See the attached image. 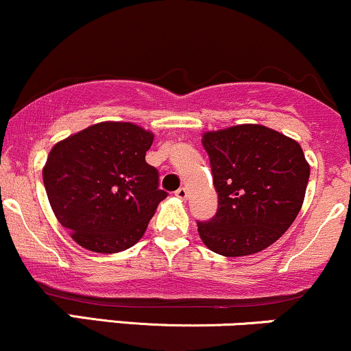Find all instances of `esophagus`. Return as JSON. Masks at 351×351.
Returning a JSON list of instances; mask_svg holds the SVG:
<instances>
[{"label":"esophagus","mask_w":351,"mask_h":351,"mask_svg":"<svg viewBox=\"0 0 351 351\" xmlns=\"http://www.w3.org/2000/svg\"><path fill=\"white\" fill-rule=\"evenodd\" d=\"M175 196H176V198H180V199H186V198H188V189H186V188L176 189Z\"/></svg>","instance_id":"34e87169"}]
</instances>
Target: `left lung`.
Here are the masks:
<instances>
[{
  "label": "left lung",
  "mask_w": 351,
  "mask_h": 351,
  "mask_svg": "<svg viewBox=\"0 0 351 351\" xmlns=\"http://www.w3.org/2000/svg\"><path fill=\"white\" fill-rule=\"evenodd\" d=\"M201 142L217 193L216 215L198 221L203 243L226 257L269 247L304 203L310 167L300 145L264 125L208 132Z\"/></svg>",
  "instance_id": "obj_1"
}]
</instances>
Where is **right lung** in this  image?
<instances>
[{
    "instance_id": "add662e5",
    "label": "right lung",
    "mask_w": 351,
    "mask_h": 351,
    "mask_svg": "<svg viewBox=\"0 0 351 351\" xmlns=\"http://www.w3.org/2000/svg\"><path fill=\"white\" fill-rule=\"evenodd\" d=\"M153 135L128 122L95 123L52 147L43 170L56 217L79 245L114 254L138 243L158 203L160 173L145 162Z\"/></svg>"
}]
</instances>
